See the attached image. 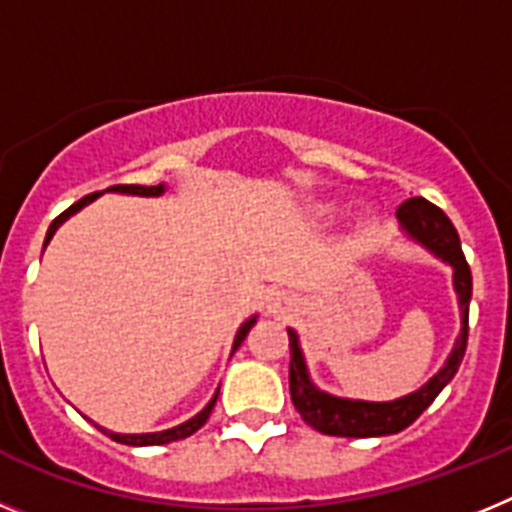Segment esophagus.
I'll use <instances>...</instances> for the list:
<instances>
[{
  "label": "esophagus",
  "instance_id": "1",
  "mask_svg": "<svg viewBox=\"0 0 512 512\" xmlns=\"http://www.w3.org/2000/svg\"><path fill=\"white\" fill-rule=\"evenodd\" d=\"M289 302H292V300H289V297L284 295V292H277V295L271 297L269 307H274V310H282V307H284V305H289Z\"/></svg>",
  "mask_w": 512,
  "mask_h": 512
}]
</instances>
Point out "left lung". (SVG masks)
<instances>
[{
	"instance_id": "obj_1",
	"label": "left lung",
	"mask_w": 512,
	"mask_h": 512,
	"mask_svg": "<svg viewBox=\"0 0 512 512\" xmlns=\"http://www.w3.org/2000/svg\"><path fill=\"white\" fill-rule=\"evenodd\" d=\"M402 228L413 235L415 241L431 248L438 259L451 264L454 269V289L459 295L461 310V333L454 343V351L449 354L446 364L433 374L418 392L392 402H364V400H346V397L328 395L320 390L318 384L310 379L305 356H302L300 341L295 330L289 333V395L295 402V410L302 415L307 425L325 436L341 438H372V436H390L408 428L413 420L420 418L428 405L438 397V392L454 379L459 369L464 351H467L469 338V300H472V271H469L464 251H461L459 233L451 223L446 212L428 202L425 197H410L397 207Z\"/></svg>"
}]
</instances>
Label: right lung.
<instances>
[{
    "label": "right lung",
    "instance_id": "1",
    "mask_svg": "<svg viewBox=\"0 0 512 512\" xmlns=\"http://www.w3.org/2000/svg\"><path fill=\"white\" fill-rule=\"evenodd\" d=\"M107 192H128V194H143V197H156V194L164 192V184H156V187H140V184H115V187H107ZM99 194H102V192H92V194H87V197H81L79 202H74V205H71L69 210H63L61 215H58L56 220H53L51 228H48V235H45V243L51 241L53 233H56V228H58V225L63 223V220H66V217L74 215L76 210H81V207L89 205V202H92V200H97ZM253 323H256V318L246 320V323L241 325V330H238V336H235L233 351H235V348H238V346H241L243 338L248 336V330L253 328ZM217 392H220V390H217ZM217 392H215V397H212V400L207 402V408L202 410V413H197V415H194L192 420H187V423L176 425V428H171V431H161V433H143V436H120V433H107V431H104V428H102V433H107V436H110L112 441H117V443H128V446H161V443L179 441V438H187V436H192L194 431H200L202 425L207 423V418H210L212 408H215V402H217Z\"/></svg>",
    "mask_w": 512,
    "mask_h": 512
}]
</instances>
